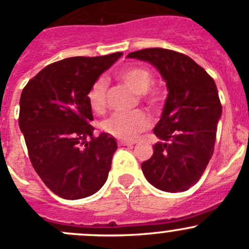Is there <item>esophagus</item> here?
<instances>
[{"label": "esophagus", "mask_w": 249, "mask_h": 249, "mask_svg": "<svg viewBox=\"0 0 249 249\" xmlns=\"http://www.w3.org/2000/svg\"><path fill=\"white\" fill-rule=\"evenodd\" d=\"M135 142H130V141H125V140H120L118 141V144L119 145H132Z\"/></svg>", "instance_id": "34e87169"}]
</instances>
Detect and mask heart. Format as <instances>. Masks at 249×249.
Wrapping results in <instances>:
<instances>
[{"label":"heart","mask_w":249,"mask_h":249,"mask_svg":"<svg viewBox=\"0 0 249 249\" xmlns=\"http://www.w3.org/2000/svg\"><path fill=\"white\" fill-rule=\"evenodd\" d=\"M118 78L129 85L135 92L144 95L149 106H157L159 96L157 94L147 95L148 90L153 85V74L143 67H129L119 72ZM107 80L99 78L94 82L88 92V101L90 107L95 112H102L106 108L107 104ZM150 125L149 118L142 110L134 112H117L107 118L102 124L106 132L124 140H135L142 131L147 130Z\"/></svg>","instance_id":"b5f03b06"}]
</instances>
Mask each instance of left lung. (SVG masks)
Returning <instances> with one entry per match:
<instances>
[{
	"label": "left lung",
	"instance_id": "obj_1",
	"mask_svg": "<svg viewBox=\"0 0 249 249\" xmlns=\"http://www.w3.org/2000/svg\"><path fill=\"white\" fill-rule=\"evenodd\" d=\"M152 64L166 82L162 114L154 127L160 141L141 167L148 182L167 193L195 184L213 155L222 105L213 78L182 53L149 48L127 54Z\"/></svg>",
	"mask_w": 249,
	"mask_h": 249
}]
</instances>
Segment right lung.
Listing matches in <instances>:
<instances>
[{
    "instance_id": "add662e5",
    "label": "right lung",
    "mask_w": 249,
    "mask_h": 249,
    "mask_svg": "<svg viewBox=\"0 0 249 249\" xmlns=\"http://www.w3.org/2000/svg\"><path fill=\"white\" fill-rule=\"evenodd\" d=\"M122 55L60 60L22 89L19 126L30 160L44 184L62 199L90 196L108 177L117 141L107 132L94 137L88 92Z\"/></svg>"
}]
</instances>
